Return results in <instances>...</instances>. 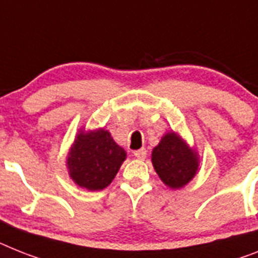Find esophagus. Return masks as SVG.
I'll use <instances>...</instances> for the list:
<instances>
[{
    "mask_svg": "<svg viewBox=\"0 0 258 258\" xmlns=\"http://www.w3.org/2000/svg\"><path fill=\"white\" fill-rule=\"evenodd\" d=\"M134 156H135L136 159L144 160L147 157V151L144 148H142L139 149V151H135V152H134Z\"/></svg>",
    "mask_w": 258,
    "mask_h": 258,
    "instance_id": "esophagus-1",
    "label": "esophagus"
}]
</instances>
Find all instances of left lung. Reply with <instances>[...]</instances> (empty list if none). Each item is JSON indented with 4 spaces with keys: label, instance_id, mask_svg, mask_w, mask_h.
Masks as SVG:
<instances>
[{
    "label": "left lung",
    "instance_id": "left-lung-1",
    "mask_svg": "<svg viewBox=\"0 0 258 258\" xmlns=\"http://www.w3.org/2000/svg\"><path fill=\"white\" fill-rule=\"evenodd\" d=\"M151 159L160 179L174 190L187 185L199 170L198 152L174 131L162 136Z\"/></svg>",
    "mask_w": 258,
    "mask_h": 258
}]
</instances>
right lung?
I'll return each instance as SVG.
<instances>
[{"mask_svg":"<svg viewBox=\"0 0 258 258\" xmlns=\"http://www.w3.org/2000/svg\"><path fill=\"white\" fill-rule=\"evenodd\" d=\"M127 157L105 128H80L67 156V169L82 189L98 191L110 185Z\"/></svg>","mask_w":258,"mask_h":258,"instance_id":"obj_1","label":"right lung"}]
</instances>
